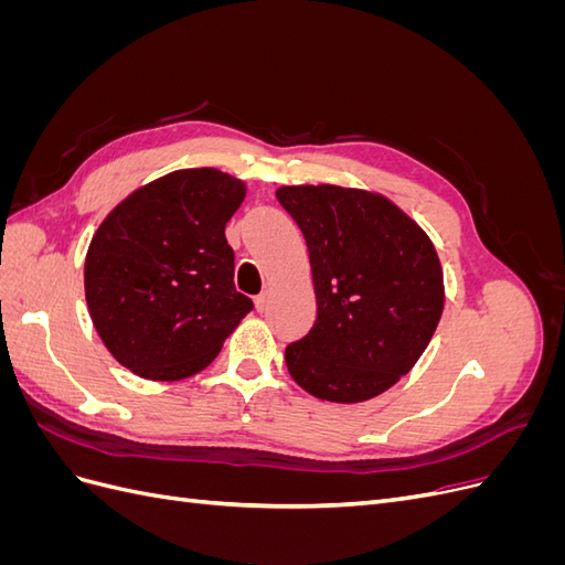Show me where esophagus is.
I'll return each instance as SVG.
<instances>
[{
	"instance_id": "esophagus-1",
	"label": "esophagus",
	"mask_w": 565,
	"mask_h": 565,
	"mask_svg": "<svg viewBox=\"0 0 565 565\" xmlns=\"http://www.w3.org/2000/svg\"><path fill=\"white\" fill-rule=\"evenodd\" d=\"M254 306H256V311H266V306H268V295L266 292H262V295H256L254 297Z\"/></svg>"
}]
</instances>
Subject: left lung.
<instances>
[{"instance_id":"left-lung-1","label":"left lung","mask_w":565,"mask_h":565,"mask_svg":"<svg viewBox=\"0 0 565 565\" xmlns=\"http://www.w3.org/2000/svg\"><path fill=\"white\" fill-rule=\"evenodd\" d=\"M311 256L318 318L285 349L292 380L330 403L380 396L413 370L446 301L434 243L417 221L361 188L282 185Z\"/></svg>"}]
</instances>
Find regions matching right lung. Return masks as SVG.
I'll list each match as a JSON object with an SVG mask.
<instances>
[{
  "instance_id": "1",
  "label": "right lung",
  "mask_w": 565,
  "mask_h": 565,
  "mask_svg": "<svg viewBox=\"0 0 565 565\" xmlns=\"http://www.w3.org/2000/svg\"><path fill=\"white\" fill-rule=\"evenodd\" d=\"M245 191L214 167L179 169L136 188L100 221L84 259V297L119 365L156 382L191 377L252 311L235 289L226 241Z\"/></svg>"
}]
</instances>
